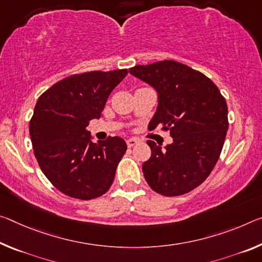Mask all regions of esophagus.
Instances as JSON below:
<instances>
[{
    "instance_id": "1",
    "label": "esophagus",
    "mask_w": 262,
    "mask_h": 262,
    "mask_svg": "<svg viewBox=\"0 0 262 262\" xmlns=\"http://www.w3.org/2000/svg\"><path fill=\"white\" fill-rule=\"evenodd\" d=\"M138 142H139V140H136V139H133V138L132 139H128L127 140V146L129 147V148H132V147H134Z\"/></svg>"
}]
</instances>
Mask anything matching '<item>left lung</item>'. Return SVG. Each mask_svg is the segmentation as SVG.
<instances>
[{
	"label": "left lung",
	"mask_w": 262,
	"mask_h": 262,
	"mask_svg": "<svg viewBox=\"0 0 262 262\" xmlns=\"http://www.w3.org/2000/svg\"><path fill=\"white\" fill-rule=\"evenodd\" d=\"M132 76L157 93L149 122L170 129L172 143L164 149L147 141L151 156L142 165L149 186L163 196H180L197 188L212 171L228 128L226 100L204 74L175 60L136 65Z\"/></svg>",
	"instance_id": "obj_1"
}]
</instances>
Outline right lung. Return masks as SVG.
<instances>
[{
    "instance_id": "add662e5",
    "label": "right lung",
    "mask_w": 262,
    "mask_h": 262,
    "mask_svg": "<svg viewBox=\"0 0 262 262\" xmlns=\"http://www.w3.org/2000/svg\"><path fill=\"white\" fill-rule=\"evenodd\" d=\"M127 70L73 74L40 95L29 124L35 156L48 180L70 197L89 201L106 192L127 150L114 136L94 143L86 129Z\"/></svg>"
}]
</instances>
